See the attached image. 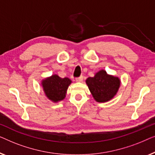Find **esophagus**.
<instances>
[{
	"label": "esophagus",
	"mask_w": 155,
	"mask_h": 155,
	"mask_svg": "<svg viewBox=\"0 0 155 155\" xmlns=\"http://www.w3.org/2000/svg\"><path fill=\"white\" fill-rule=\"evenodd\" d=\"M83 79H84V77H83V76H80L79 77L76 78V81H77V82H81Z\"/></svg>",
	"instance_id": "34e87169"
}]
</instances>
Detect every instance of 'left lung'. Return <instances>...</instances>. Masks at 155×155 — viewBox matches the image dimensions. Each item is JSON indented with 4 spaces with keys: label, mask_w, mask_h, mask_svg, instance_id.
<instances>
[{
    "label": "left lung",
    "mask_w": 155,
    "mask_h": 155,
    "mask_svg": "<svg viewBox=\"0 0 155 155\" xmlns=\"http://www.w3.org/2000/svg\"><path fill=\"white\" fill-rule=\"evenodd\" d=\"M86 82L93 97L98 102L113 98L120 86L119 78L107 74L104 70L99 71L95 77H88Z\"/></svg>",
    "instance_id": "1"
}]
</instances>
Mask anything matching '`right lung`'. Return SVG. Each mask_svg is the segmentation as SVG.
Segmentation results:
<instances>
[{"label": "right lung", "instance_id": "1", "mask_svg": "<svg viewBox=\"0 0 155 155\" xmlns=\"http://www.w3.org/2000/svg\"><path fill=\"white\" fill-rule=\"evenodd\" d=\"M71 81L69 78H60L54 74L43 80L42 86L48 98L54 102L62 100L66 96L67 88Z\"/></svg>", "mask_w": 155, "mask_h": 155}]
</instances>
